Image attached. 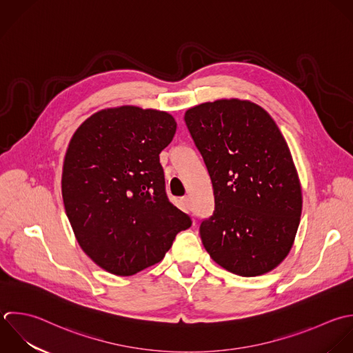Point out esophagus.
Wrapping results in <instances>:
<instances>
[{
	"instance_id": "esophagus-1",
	"label": "esophagus",
	"mask_w": 353,
	"mask_h": 353,
	"mask_svg": "<svg viewBox=\"0 0 353 353\" xmlns=\"http://www.w3.org/2000/svg\"><path fill=\"white\" fill-rule=\"evenodd\" d=\"M181 206L184 210H191V198L190 196H183L181 198Z\"/></svg>"
}]
</instances>
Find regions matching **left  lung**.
Returning <instances> with one entry per match:
<instances>
[{
  "mask_svg": "<svg viewBox=\"0 0 353 353\" xmlns=\"http://www.w3.org/2000/svg\"><path fill=\"white\" fill-rule=\"evenodd\" d=\"M184 121L213 185L214 212L199 228L206 252L239 276L272 271L293 246L303 209L278 125L263 107L239 99L191 107Z\"/></svg>",
  "mask_w": 353,
  "mask_h": 353,
  "instance_id": "obj_1",
  "label": "left lung"
}]
</instances>
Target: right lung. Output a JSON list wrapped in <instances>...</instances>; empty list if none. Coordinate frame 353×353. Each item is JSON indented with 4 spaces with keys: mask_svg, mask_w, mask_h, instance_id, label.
<instances>
[{
    "mask_svg": "<svg viewBox=\"0 0 353 353\" xmlns=\"http://www.w3.org/2000/svg\"><path fill=\"white\" fill-rule=\"evenodd\" d=\"M177 123L166 111L121 105L94 112L65 151L61 195L85 254L104 271L130 276L157 263L191 227L165 191L159 163Z\"/></svg>",
    "mask_w": 353,
    "mask_h": 353,
    "instance_id": "1",
    "label": "right lung"
}]
</instances>
